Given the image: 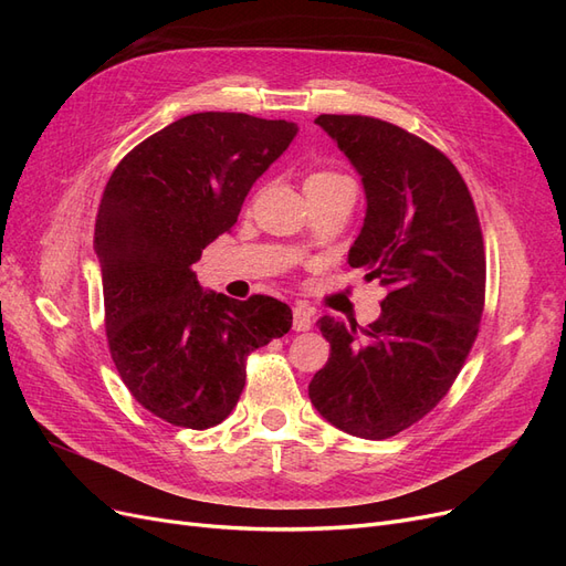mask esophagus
Listing matches in <instances>:
<instances>
[{"mask_svg":"<svg viewBox=\"0 0 566 566\" xmlns=\"http://www.w3.org/2000/svg\"><path fill=\"white\" fill-rule=\"evenodd\" d=\"M312 325H314V312L306 310V306H295V310H293V328L297 333H304V331H310Z\"/></svg>","mask_w":566,"mask_h":566,"instance_id":"esophagus-1","label":"esophagus"}]
</instances>
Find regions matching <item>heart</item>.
<instances>
[{"mask_svg":"<svg viewBox=\"0 0 566 566\" xmlns=\"http://www.w3.org/2000/svg\"><path fill=\"white\" fill-rule=\"evenodd\" d=\"M337 184H349V179L345 175H339L337 169L316 167L310 175H306L304 191H316V188H328V186H337Z\"/></svg>","mask_w":566,"mask_h":566,"instance_id":"b5f03b06","label":"heart"}]
</instances>
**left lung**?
<instances>
[{
	"mask_svg": "<svg viewBox=\"0 0 566 566\" xmlns=\"http://www.w3.org/2000/svg\"><path fill=\"white\" fill-rule=\"evenodd\" d=\"M316 125L366 188L349 264L389 293L364 331L318 321L331 356L310 399L342 432L389 439L430 413L465 366L486 300L484 235L465 179L437 146L368 115H318Z\"/></svg>",
	"mask_w": 566,
	"mask_h": 566,
	"instance_id": "8db88e82",
	"label": "left lung"
}]
</instances>
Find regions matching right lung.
Segmentation results:
<instances>
[{
  "mask_svg": "<svg viewBox=\"0 0 566 566\" xmlns=\"http://www.w3.org/2000/svg\"><path fill=\"white\" fill-rule=\"evenodd\" d=\"M295 134L285 119L193 113L134 146L104 188L94 252L111 358L132 397L169 424L224 420L248 356L293 325L273 297L202 293L193 264Z\"/></svg>",
  "mask_w": 566,
  "mask_h": 566,
  "instance_id": "1",
  "label": "right lung"
}]
</instances>
